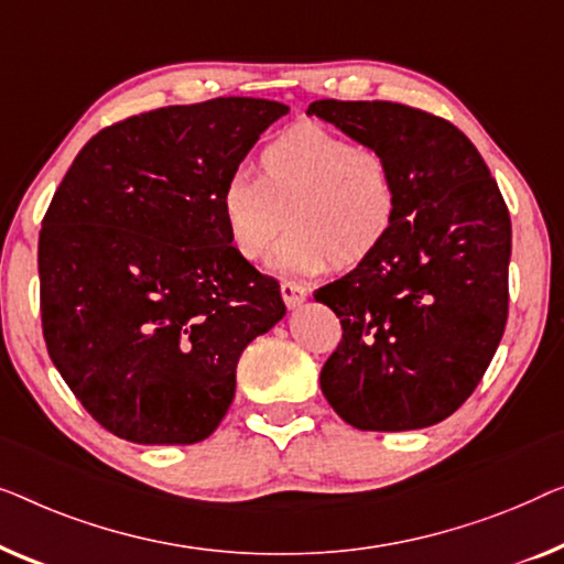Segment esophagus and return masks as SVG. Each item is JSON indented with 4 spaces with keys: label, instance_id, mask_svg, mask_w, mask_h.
Instances as JSON below:
<instances>
[{
    "label": "esophagus",
    "instance_id": "1",
    "mask_svg": "<svg viewBox=\"0 0 564 564\" xmlns=\"http://www.w3.org/2000/svg\"><path fill=\"white\" fill-rule=\"evenodd\" d=\"M281 296H283V301H285V306H289V308H299V306L306 301L308 291H306L301 283L283 281V283H281Z\"/></svg>",
    "mask_w": 564,
    "mask_h": 564
}]
</instances>
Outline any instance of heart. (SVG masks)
<instances>
[{
  "instance_id": "1",
  "label": "heart",
  "mask_w": 564,
  "mask_h": 564,
  "mask_svg": "<svg viewBox=\"0 0 564 564\" xmlns=\"http://www.w3.org/2000/svg\"><path fill=\"white\" fill-rule=\"evenodd\" d=\"M229 242L260 260L285 229L271 268L279 275H319L358 268L383 248L399 219L393 165L376 148L319 124H296L258 155V178L235 173L219 194Z\"/></svg>"
}]
</instances>
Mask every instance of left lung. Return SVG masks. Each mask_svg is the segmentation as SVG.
<instances>
[{"mask_svg":"<svg viewBox=\"0 0 564 564\" xmlns=\"http://www.w3.org/2000/svg\"><path fill=\"white\" fill-rule=\"evenodd\" d=\"M306 115L386 153L401 196L383 248L314 291L343 322L322 393L355 430H424L463 406L503 337L509 209L473 142L442 117L337 99Z\"/></svg>","mask_w":564,"mask_h":564,"instance_id":"1","label":"left lung"}]
</instances>
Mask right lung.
Wrapping results in <instances>:
<instances>
[{"label": "right lung", "mask_w": 564, "mask_h": 564, "mask_svg": "<svg viewBox=\"0 0 564 564\" xmlns=\"http://www.w3.org/2000/svg\"><path fill=\"white\" fill-rule=\"evenodd\" d=\"M289 107L219 97L86 142L47 206L37 273L47 355L127 442L194 444L235 399L237 360L283 319L281 285L229 242L219 194Z\"/></svg>", "instance_id": "obj_1"}]
</instances>
